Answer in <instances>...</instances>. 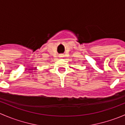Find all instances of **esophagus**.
Instances as JSON below:
<instances>
[{"instance_id":"obj_1","label":"esophagus","mask_w":125,"mask_h":125,"mask_svg":"<svg viewBox=\"0 0 125 125\" xmlns=\"http://www.w3.org/2000/svg\"><path fill=\"white\" fill-rule=\"evenodd\" d=\"M59 57H63V55H62V54L59 55Z\"/></svg>"}]
</instances>
